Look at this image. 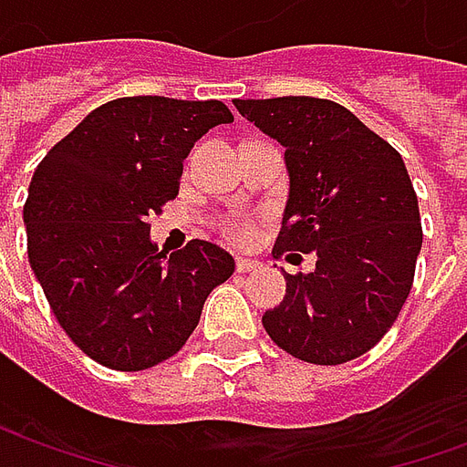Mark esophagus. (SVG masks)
<instances>
[{"label":"esophagus","instance_id":"esophagus-1","mask_svg":"<svg viewBox=\"0 0 467 467\" xmlns=\"http://www.w3.org/2000/svg\"><path fill=\"white\" fill-rule=\"evenodd\" d=\"M237 273H254V270H260L263 263H257V260H250V257H237Z\"/></svg>","mask_w":467,"mask_h":467}]
</instances>
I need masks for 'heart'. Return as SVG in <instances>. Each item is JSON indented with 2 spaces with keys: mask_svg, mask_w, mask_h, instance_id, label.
<instances>
[{
  "mask_svg": "<svg viewBox=\"0 0 467 467\" xmlns=\"http://www.w3.org/2000/svg\"><path fill=\"white\" fill-rule=\"evenodd\" d=\"M220 233L230 240V243L244 244L250 243L254 237V224L243 217V214H230V217H224L223 223H220Z\"/></svg>",
  "mask_w": 467,
  "mask_h": 467,
  "instance_id": "1",
  "label": "heart"
}]
</instances>
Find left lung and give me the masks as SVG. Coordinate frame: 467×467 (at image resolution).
Masks as SVG:
<instances>
[{"label": "left lung", "mask_w": 467, "mask_h": 467, "mask_svg": "<svg viewBox=\"0 0 467 467\" xmlns=\"http://www.w3.org/2000/svg\"><path fill=\"white\" fill-rule=\"evenodd\" d=\"M234 107L285 147L290 194L273 254H315L313 273H285V300L263 315L265 330L297 360H355L380 343L410 295L422 227L405 162L330 99Z\"/></svg>", "instance_id": "1"}]
</instances>
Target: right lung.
Wrapping results in <instances>:
<instances>
[{
	"instance_id": "right-lung-1",
	"label": "right lung",
	"mask_w": 467,
	"mask_h": 467,
	"mask_svg": "<svg viewBox=\"0 0 467 467\" xmlns=\"http://www.w3.org/2000/svg\"><path fill=\"white\" fill-rule=\"evenodd\" d=\"M233 119L217 99L122 97L92 109L35 170L29 265L57 323L99 365L134 372L172 358L234 273L233 254L207 240L167 257L147 224L180 192L194 142Z\"/></svg>"
}]
</instances>
